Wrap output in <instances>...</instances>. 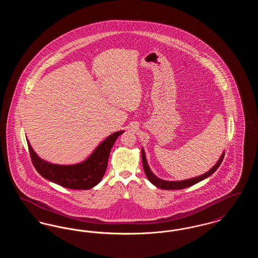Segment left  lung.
I'll list each match as a JSON object with an SVG mask.
<instances>
[{"instance_id": "left-lung-1", "label": "left lung", "mask_w": 258, "mask_h": 258, "mask_svg": "<svg viewBox=\"0 0 258 258\" xmlns=\"http://www.w3.org/2000/svg\"><path fill=\"white\" fill-rule=\"evenodd\" d=\"M224 154H225V152H223L221 154L220 160H218V162L208 172H206V173H204V174H202V175H200L198 177L191 178V179H186V180H183V181H165V180H162V179H160L159 177H157L152 172V170L150 169L147 160H146V155H145L144 149L143 148L141 149L143 169H144V172H145V174L147 176L148 180L154 185H156L157 187H160L161 189H183V188L188 187L190 185H194V184L199 183L200 181L208 178L209 176H211L214 172L216 171L220 167L221 161H222L223 158H224Z\"/></svg>"}]
</instances>
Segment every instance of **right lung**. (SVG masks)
Segmentation results:
<instances>
[{
  "instance_id": "1",
  "label": "right lung",
  "mask_w": 258,
  "mask_h": 258,
  "mask_svg": "<svg viewBox=\"0 0 258 258\" xmlns=\"http://www.w3.org/2000/svg\"><path fill=\"white\" fill-rule=\"evenodd\" d=\"M123 131L107 136L95 151L82 162L61 165L40 159L27 139L32 162L37 171L55 184L71 189H90L101 181L107 168L111 148Z\"/></svg>"
}]
</instances>
